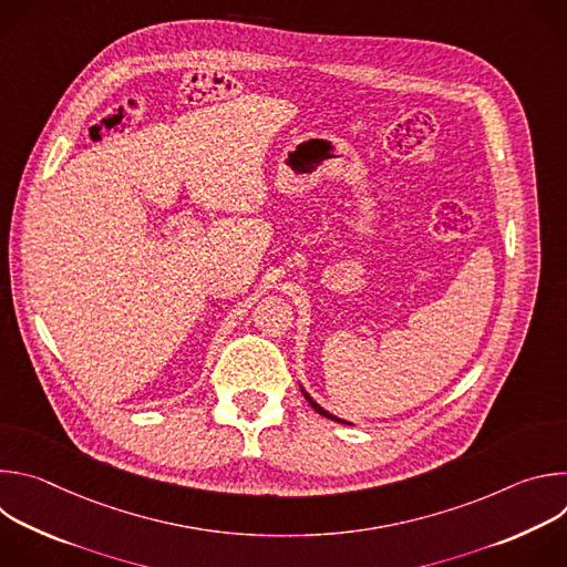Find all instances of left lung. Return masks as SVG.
Listing matches in <instances>:
<instances>
[{
    "mask_svg": "<svg viewBox=\"0 0 567 567\" xmlns=\"http://www.w3.org/2000/svg\"><path fill=\"white\" fill-rule=\"evenodd\" d=\"M300 390H302V394H305V399H307V401H309V406H311V409H313V411H316V413H318V415H322V417H328V420H334V422H341V424H350V422H343V420H339V417H334V415H332V413H328V411H326V409H320V406H318V403H316V401H313V399H311V396H309V394H307V392H305V388H300Z\"/></svg>",
    "mask_w": 567,
    "mask_h": 567,
    "instance_id": "obj_1",
    "label": "left lung"
}]
</instances>
